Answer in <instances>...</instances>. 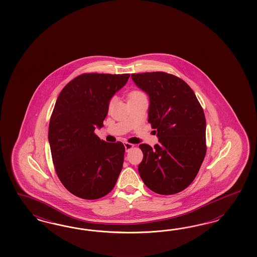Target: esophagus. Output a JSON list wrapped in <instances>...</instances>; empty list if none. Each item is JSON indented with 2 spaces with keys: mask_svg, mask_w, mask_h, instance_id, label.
<instances>
[{
  "mask_svg": "<svg viewBox=\"0 0 257 257\" xmlns=\"http://www.w3.org/2000/svg\"><path fill=\"white\" fill-rule=\"evenodd\" d=\"M124 147L125 150L128 152V151H130L131 149L134 148V144H131V143H129V142H125Z\"/></svg>",
  "mask_w": 257,
  "mask_h": 257,
  "instance_id": "34e87169",
  "label": "esophagus"
}]
</instances>
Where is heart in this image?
I'll return each instance as SVG.
<instances>
[{"mask_svg": "<svg viewBox=\"0 0 257 257\" xmlns=\"http://www.w3.org/2000/svg\"><path fill=\"white\" fill-rule=\"evenodd\" d=\"M142 96H145V95H144V93H142L141 91H139V90H132V91H130L129 93L127 94V101H132V100H135V99H138V98H140V97H142ZM113 102H114V101H113V100H111V101H109V109L112 107V105H113Z\"/></svg>", "mask_w": 257, "mask_h": 257, "instance_id": "b5f03b06", "label": "heart"}]
</instances>
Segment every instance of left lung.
I'll list each match as a JSON object with an SVG mask.
<instances>
[{
    "instance_id": "1",
    "label": "left lung",
    "mask_w": 257,
    "mask_h": 257,
    "mask_svg": "<svg viewBox=\"0 0 257 257\" xmlns=\"http://www.w3.org/2000/svg\"><path fill=\"white\" fill-rule=\"evenodd\" d=\"M150 97L149 123L159 143L143 153L139 172L144 184L161 195L176 194L197 176L206 154V121L201 103L187 83L164 71L133 73Z\"/></svg>"
}]
</instances>
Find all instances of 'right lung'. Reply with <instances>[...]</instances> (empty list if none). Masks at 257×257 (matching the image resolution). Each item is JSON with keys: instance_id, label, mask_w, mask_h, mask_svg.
<instances>
[{"instance_id": "obj_1", "label": "right lung", "mask_w": 257, "mask_h": 257, "mask_svg": "<svg viewBox=\"0 0 257 257\" xmlns=\"http://www.w3.org/2000/svg\"><path fill=\"white\" fill-rule=\"evenodd\" d=\"M129 73H83L59 94L49 123V142L55 172L71 194L96 200L114 188L122 169L124 145L101 140V128L112 96Z\"/></svg>"}]
</instances>
